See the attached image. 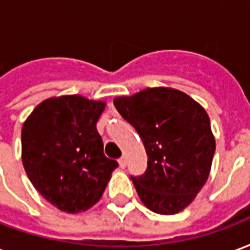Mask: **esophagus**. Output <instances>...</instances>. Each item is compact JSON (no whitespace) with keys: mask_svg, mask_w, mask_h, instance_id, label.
Instances as JSON below:
<instances>
[{"mask_svg":"<svg viewBox=\"0 0 250 250\" xmlns=\"http://www.w3.org/2000/svg\"><path fill=\"white\" fill-rule=\"evenodd\" d=\"M125 165H127V161H125V157H122L119 159V166L120 168H125Z\"/></svg>","mask_w":250,"mask_h":250,"instance_id":"34e87169","label":"esophagus"}]
</instances>
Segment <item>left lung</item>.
Instances as JSON below:
<instances>
[{"instance_id":"obj_1","label":"left lung","mask_w":250,"mask_h":250,"mask_svg":"<svg viewBox=\"0 0 250 250\" xmlns=\"http://www.w3.org/2000/svg\"><path fill=\"white\" fill-rule=\"evenodd\" d=\"M114 104L138 131L148 157L145 175L131 178L143 205L163 215L186 209L209 178L214 157L208 112L188 95L168 87L119 96Z\"/></svg>"}]
</instances>
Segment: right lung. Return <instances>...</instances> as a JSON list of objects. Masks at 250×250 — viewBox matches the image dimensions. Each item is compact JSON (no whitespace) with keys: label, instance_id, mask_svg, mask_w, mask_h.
<instances>
[{"label":"right lung","instance_id":"add662e5","mask_svg":"<svg viewBox=\"0 0 250 250\" xmlns=\"http://www.w3.org/2000/svg\"><path fill=\"white\" fill-rule=\"evenodd\" d=\"M104 100L62 95L41 102L21 131V158L32 185L62 211H85L102 198L118 162L104 155L96 130Z\"/></svg>","mask_w":250,"mask_h":250}]
</instances>
